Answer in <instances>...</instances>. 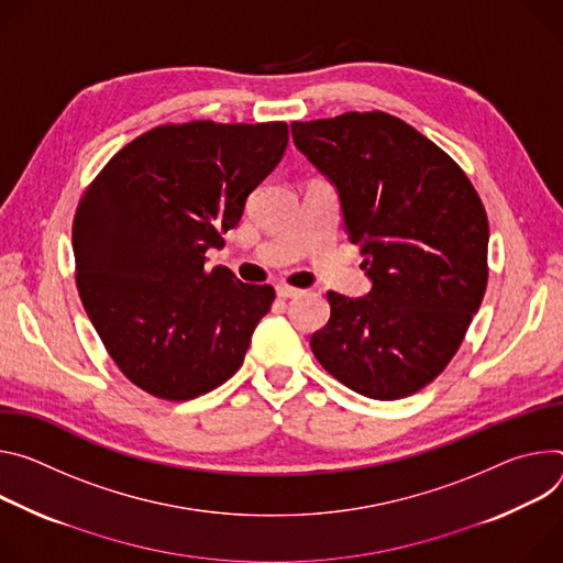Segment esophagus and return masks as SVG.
<instances>
[{
  "mask_svg": "<svg viewBox=\"0 0 563 563\" xmlns=\"http://www.w3.org/2000/svg\"><path fill=\"white\" fill-rule=\"evenodd\" d=\"M297 295H301L299 288H292V286H286V284H279V286H277V297H282V299L297 297Z\"/></svg>",
  "mask_w": 563,
  "mask_h": 563,
  "instance_id": "obj_1",
  "label": "esophagus"
}]
</instances>
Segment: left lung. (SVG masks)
<instances>
[{"instance_id":"left-lung-1","label":"left lung","mask_w":563,"mask_h":563,"mask_svg":"<svg viewBox=\"0 0 563 563\" xmlns=\"http://www.w3.org/2000/svg\"><path fill=\"white\" fill-rule=\"evenodd\" d=\"M297 150L340 195L366 297L329 290L310 338L335 380L373 400L427 387L459 351L487 286V214L465 172L405 120L349 111L292 122Z\"/></svg>"}]
</instances>
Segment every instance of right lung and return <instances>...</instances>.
<instances>
[{"label":"right lung","instance_id":"add662e5","mask_svg":"<svg viewBox=\"0 0 563 563\" xmlns=\"http://www.w3.org/2000/svg\"><path fill=\"white\" fill-rule=\"evenodd\" d=\"M286 145V122L161 124L85 190L74 219L78 292L111 360L143 391L192 400L243 364L275 288L206 271V253L223 247Z\"/></svg>","mask_w":563,"mask_h":563}]
</instances>
